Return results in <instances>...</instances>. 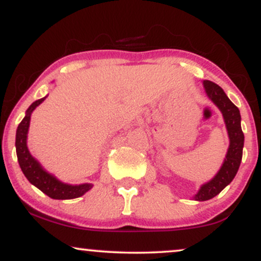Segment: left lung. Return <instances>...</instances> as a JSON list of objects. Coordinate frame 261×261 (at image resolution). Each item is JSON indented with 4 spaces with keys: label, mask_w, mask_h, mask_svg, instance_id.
<instances>
[{
    "label": "left lung",
    "mask_w": 261,
    "mask_h": 261,
    "mask_svg": "<svg viewBox=\"0 0 261 261\" xmlns=\"http://www.w3.org/2000/svg\"><path fill=\"white\" fill-rule=\"evenodd\" d=\"M202 85L208 99L222 113L229 137V146L217 174L210 181L202 184L194 196L196 201H206L218 195L234 179L241 166L244 146V134L242 131L241 113L238 108L229 100L223 89L216 83L206 80L202 81Z\"/></svg>",
    "instance_id": "8db88e82"
}]
</instances>
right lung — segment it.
<instances>
[{"instance_id": "obj_1", "label": "right lung", "mask_w": 261, "mask_h": 261, "mask_svg": "<svg viewBox=\"0 0 261 261\" xmlns=\"http://www.w3.org/2000/svg\"><path fill=\"white\" fill-rule=\"evenodd\" d=\"M46 97L32 103V106L27 109L23 120L18 125L16 133V152L18 163H19L20 169H22L23 174L25 175L29 182L37 187L39 190L43 191L44 194H46L49 197L55 200L76 199V197L85 195L87 191L91 190L93 185L89 184V182L72 185L59 180L55 175L43 168V166L33 157L31 152H29L28 146H27V137H28L32 113L34 112L35 108L40 106L46 99Z\"/></svg>"}]
</instances>
